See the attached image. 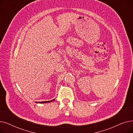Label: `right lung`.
<instances>
[{
    "instance_id": "add662e5",
    "label": "right lung",
    "mask_w": 133,
    "mask_h": 133,
    "mask_svg": "<svg viewBox=\"0 0 133 133\" xmlns=\"http://www.w3.org/2000/svg\"><path fill=\"white\" fill-rule=\"evenodd\" d=\"M54 99L51 100V101H42V102H36L37 103H48V102H51L52 101H53Z\"/></svg>"
}]
</instances>
